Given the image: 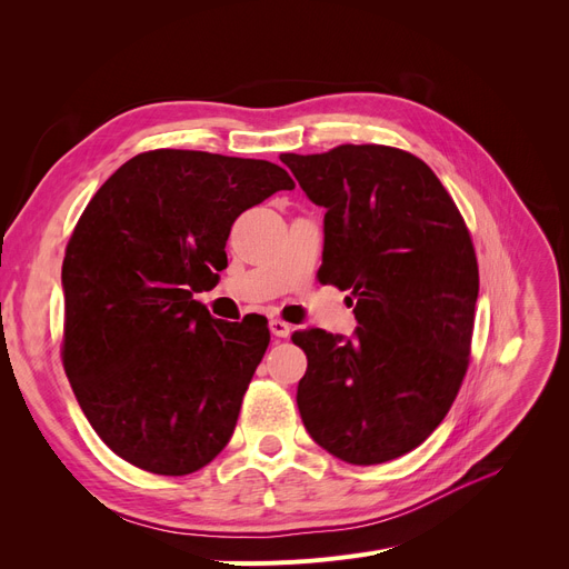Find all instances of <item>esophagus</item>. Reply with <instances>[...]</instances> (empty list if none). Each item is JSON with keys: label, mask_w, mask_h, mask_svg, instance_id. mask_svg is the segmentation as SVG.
Wrapping results in <instances>:
<instances>
[{"label": "esophagus", "mask_w": 569, "mask_h": 569, "mask_svg": "<svg viewBox=\"0 0 569 569\" xmlns=\"http://www.w3.org/2000/svg\"><path fill=\"white\" fill-rule=\"evenodd\" d=\"M269 330H272V335H274V337L286 339V337H290V330H292V327H290L288 322H283V320L274 318V320H269Z\"/></svg>", "instance_id": "obj_1"}]
</instances>
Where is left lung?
Masks as SVG:
<instances>
[{"instance_id": "left-lung-1", "label": "left lung", "mask_w": 569, "mask_h": 569, "mask_svg": "<svg viewBox=\"0 0 569 569\" xmlns=\"http://www.w3.org/2000/svg\"><path fill=\"white\" fill-rule=\"evenodd\" d=\"M325 207L318 279L355 295L352 339L302 330L297 408L341 461L373 466L422 445L468 369L480 272L468 228L433 170L403 149L339 144L283 154Z\"/></svg>"}]
</instances>
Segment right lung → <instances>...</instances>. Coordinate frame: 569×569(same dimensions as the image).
Here are the masks:
<instances>
[{
    "mask_svg": "<svg viewBox=\"0 0 569 569\" xmlns=\"http://www.w3.org/2000/svg\"><path fill=\"white\" fill-rule=\"evenodd\" d=\"M290 174L269 161L154 149L117 168L69 239L62 360L110 450L189 475L228 445L269 346L267 320L226 322L193 292L228 264L234 219Z\"/></svg>",
    "mask_w": 569,
    "mask_h": 569,
    "instance_id": "1",
    "label": "right lung"
}]
</instances>
